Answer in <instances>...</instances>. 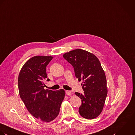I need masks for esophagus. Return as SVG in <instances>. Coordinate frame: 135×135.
I'll list each match as a JSON object with an SVG mask.
<instances>
[{
    "mask_svg": "<svg viewBox=\"0 0 135 135\" xmlns=\"http://www.w3.org/2000/svg\"><path fill=\"white\" fill-rule=\"evenodd\" d=\"M66 93L68 95H71L72 94V92L71 91H66Z\"/></svg>",
    "mask_w": 135,
    "mask_h": 135,
    "instance_id": "1",
    "label": "esophagus"
}]
</instances>
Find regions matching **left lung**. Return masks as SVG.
<instances>
[{
	"instance_id": "8db88e82",
	"label": "left lung",
	"mask_w": 135,
	"mask_h": 135,
	"mask_svg": "<svg viewBox=\"0 0 135 135\" xmlns=\"http://www.w3.org/2000/svg\"><path fill=\"white\" fill-rule=\"evenodd\" d=\"M63 57L73 66L79 81H82L84 93L75 92L82 102L80 115L88 119L97 117L103 110L108 94L105 74L99 59L81 49L66 53Z\"/></svg>"
}]
</instances>
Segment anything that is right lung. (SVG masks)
Returning a JSON list of instances; mask_svg holds the SVG:
<instances>
[{
  "mask_svg": "<svg viewBox=\"0 0 135 135\" xmlns=\"http://www.w3.org/2000/svg\"><path fill=\"white\" fill-rule=\"evenodd\" d=\"M53 58L50 56L31 58L22 67L18 77L19 95L28 111L46 123L57 117L65 95L63 89L56 91L44 89L45 82L50 81L46 67Z\"/></svg>",
  "mask_w": 135,
  "mask_h": 135,
  "instance_id": "right-lung-1",
  "label": "right lung"
}]
</instances>
